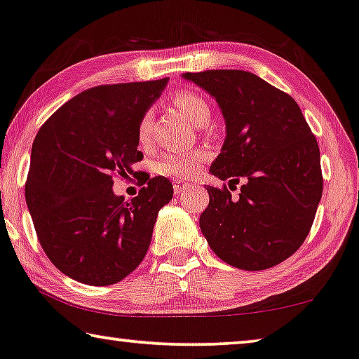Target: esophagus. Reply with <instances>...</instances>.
<instances>
[{
  "label": "esophagus",
  "instance_id": "1",
  "mask_svg": "<svg viewBox=\"0 0 359 359\" xmlns=\"http://www.w3.org/2000/svg\"><path fill=\"white\" fill-rule=\"evenodd\" d=\"M172 185H174V191H175V195L184 194V191L190 187L189 184H187V182H182V180H174V182H172Z\"/></svg>",
  "mask_w": 359,
  "mask_h": 359
}]
</instances>
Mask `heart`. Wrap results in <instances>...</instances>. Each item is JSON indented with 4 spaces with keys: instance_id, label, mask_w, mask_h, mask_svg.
<instances>
[{
    "instance_id": "1",
    "label": "heart",
    "mask_w": 359,
    "mask_h": 359,
    "mask_svg": "<svg viewBox=\"0 0 359 359\" xmlns=\"http://www.w3.org/2000/svg\"><path fill=\"white\" fill-rule=\"evenodd\" d=\"M174 103L177 109L187 119H190L196 126L206 124L210 119L211 109L210 104L195 92H180L174 96ZM153 117L149 112H145L140 117L137 126V138L138 143L147 145L151 135ZM206 159L205 151H169L163 154L158 161V170L169 177L177 179H190L198 174L203 161Z\"/></svg>"
}]
</instances>
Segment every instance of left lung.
<instances>
[{
    "mask_svg": "<svg viewBox=\"0 0 359 359\" xmlns=\"http://www.w3.org/2000/svg\"><path fill=\"white\" fill-rule=\"evenodd\" d=\"M184 79L214 96L226 119V140L210 172L229 187H206L201 232L224 263L269 269L311 231L323 196L316 137L297 101L255 74L212 69ZM237 183L241 194L232 197Z\"/></svg>",
    "mask_w": 359,
    "mask_h": 359,
    "instance_id": "8db88e82",
    "label": "left lung"
}]
</instances>
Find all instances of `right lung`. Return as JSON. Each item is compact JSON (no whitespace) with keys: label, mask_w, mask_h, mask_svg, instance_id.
Returning <instances> with one entry per match:
<instances>
[{"label":"right lung","mask_w":359,"mask_h":359,"mask_svg":"<svg viewBox=\"0 0 359 359\" xmlns=\"http://www.w3.org/2000/svg\"><path fill=\"white\" fill-rule=\"evenodd\" d=\"M168 80L85 90L36 133L25 201L43 251L74 280L112 285L135 271L159 210L172 200V184L163 175L138 180L143 187L130 201L112 191L116 175L137 177L138 121Z\"/></svg>","instance_id":"right-lung-1"}]
</instances>
